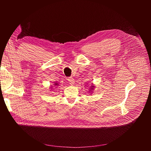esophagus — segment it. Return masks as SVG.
<instances>
[{"instance_id": "1", "label": "esophagus", "mask_w": 151, "mask_h": 151, "mask_svg": "<svg viewBox=\"0 0 151 151\" xmlns=\"http://www.w3.org/2000/svg\"><path fill=\"white\" fill-rule=\"evenodd\" d=\"M68 81H69V83L70 84V85L72 86L75 84V80H74L73 78H72V77H69L68 78Z\"/></svg>"}]
</instances>
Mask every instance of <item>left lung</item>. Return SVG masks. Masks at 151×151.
I'll list each match as a JSON object with an SVG mask.
<instances>
[{
	"label": "left lung",
	"mask_w": 151,
	"mask_h": 151,
	"mask_svg": "<svg viewBox=\"0 0 151 151\" xmlns=\"http://www.w3.org/2000/svg\"><path fill=\"white\" fill-rule=\"evenodd\" d=\"M89 88H90V89H89V90H90L91 91H92L93 90V89H94V88H95V86L92 84V85L90 86V87H89Z\"/></svg>",
	"instance_id": "8db88e82"
}]
</instances>
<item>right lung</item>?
Instances as JSON below:
<instances>
[{
    "label": "right lung",
    "instance_id": "right-lung-1",
    "mask_svg": "<svg viewBox=\"0 0 151 151\" xmlns=\"http://www.w3.org/2000/svg\"><path fill=\"white\" fill-rule=\"evenodd\" d=\"M58 86V83L55 82V83H54V86Z\"/></svg>",
    "mask_w": 151,
    "mask_h": 151
}]
</instances>
